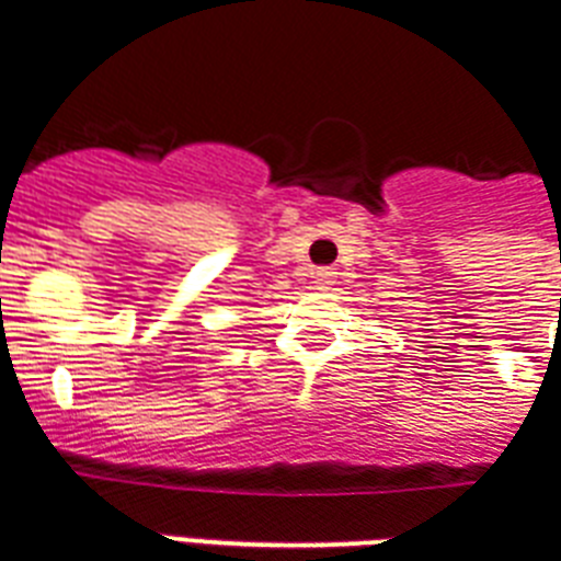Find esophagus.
Wrapping results in <instances>:
<instances>
[{"instance_id": "1", "label": "esophagus", "mask_w": 561, "mask_h": 561, "mask_svg": "<svg viewBox=\"0 0 561 561\" xmlns=\"http://www.w3.org/2000/svg\"><path fill=\"white\" fill-rule=\"evenodd\" d=\"M335 282V271L332 267H320V271H314V285L318 288H329Z\"/></svg>"}]
</instances>
